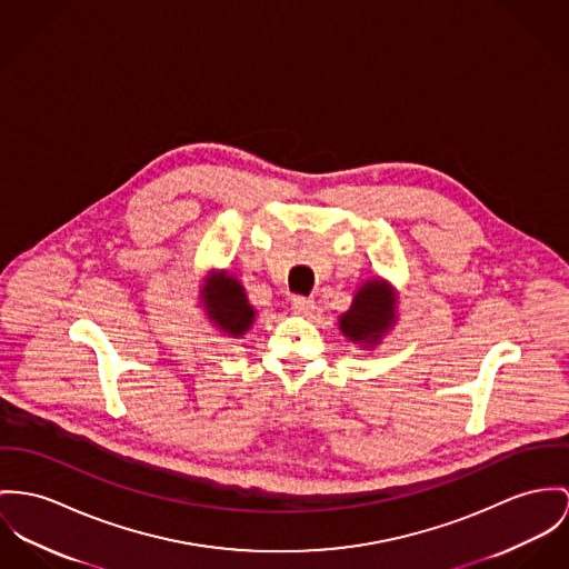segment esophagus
<instances>
[{"mask_svg": "<svg viewBox=\"0 0 569 569\" xmlns=\"http://www.w3.org/2000/svg\"><path fill=\"white\" fill-rule=\"evenodd\" d=\"M313 301L311 299H307V297H295L292 299V309H295V313H299V316H309L311 311H313Z\"/></svg>", "mask_w": 569, "mask_h": 569, "instance_id": "34e87169", "label": "esophagus"}]
</instances>
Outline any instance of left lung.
<instances>
[{"mask_svg":"<svg viewBox=\"0 0 569 569\" xmlns=\"http://www.w3.org/2000/svg\"><path fill=\"white\" fill-rule=\"evenodd\" d=\"M392 290L383 281H368L359 288L349 311L340 318L342 333L352 342L377 345L393 322Z\"/></svg>","mask_w":569,"mask_h":569,"instance_id":"left-lung-1","label":"left lung"}]
</instances>
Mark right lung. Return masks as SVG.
I'll return each mask as SVG.
<instances>
[{
	"mask_svg": "<svg viewBox=\"0 0 569 569\" xmlns=\"http://www.w3.org/2000/svg\"><path fill=\"white\" fill-rule=\"evenodd\" d=\"M201 295L210 318L229 336H242L251 327L256 311L249 306L242 286L233 277L220 274L219 279H212L203 288Z\"/></svg>",
	"mask_w": 569,
	"mask_h": 569,
	"instance_id": "obj_1",
	"label": "right lung"
}]
</instances>
